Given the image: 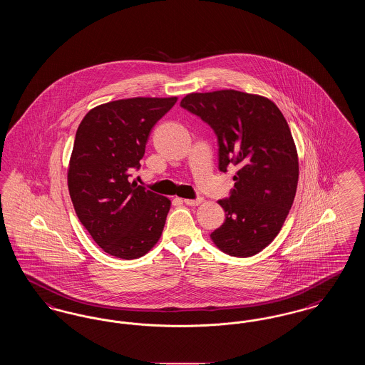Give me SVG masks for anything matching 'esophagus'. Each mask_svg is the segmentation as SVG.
Here are the masks:
<instances>
[{
	"label": "esophagus",
	"mask_w": 365,
	"mask_h": 365,
	"mask_svg": "<svg viewBox=\"0 0 365 365\" xmlns=\"http://www.w3.org/2000/svg\"><path fill=\"white\" fill-rule=\"evenodd\" d=\"M202 197H197V198H194V200H189V198H186L185 200V204L186 205H190V207H197V205H200L201 202H202Z\"/></svg>",
	"instance_id": "obj_1"
}]
</instances>
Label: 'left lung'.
Returning a JSON list of instances; mask_svg holds the SVG:
<instances>
[{
	"label": "left lung",
	"mask_w": 365,
	"mask_h": 365,
	"mask_svg": "<svg viewBox=\"0 0 365 365\" xmlns=\"http://www.w3.org/2000/svg\"><path fill=\"white\" fill-rule=\"evenodd\" d=\"M180 106L215 131L219 170L237 168L226 220L210 238L230 256L250 257L274 241L294 201L298 157L289 124L271 100L237 90L191 93Z\"/></svg>",
	"instance_id": "obj_1"
}]
</instances>
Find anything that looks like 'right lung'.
Here are the masks:
<instances>
[{
	"label": "right lung",
	"instance_id": "1",
	"mask_svg": "<svg viewBox=\"0 0 365 365\" xmlns=\"http://www.w3.org/2000/svg\"><path fill=\"white\" fill-rule=\"evenodd\" d=\"M176 100L112 101L93 108L78 127L68 168L71 200L81 223L110 256L138 259L161 237L171 201L131 176L152 128Z\"/></svg>",
	"mask_w": 365,
	"mask_h": 365
}]
</instances>
